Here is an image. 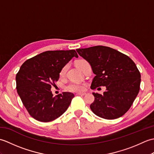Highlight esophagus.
Listing matches in <instances>:
<instances>
[{
    "mask_svg": "<svg viewBox=\"0 0 154 154\" xmlns=\"http://www.w3.org/2000/svg\"><path fill=\"white\" fill-rule=\"evenodd\" d=\"M86 93H78L76 94V95H85Z\"/></svg>",
    "mask_w": 154,
    "mask_h": 154,
    "instance_id": "34e87169",
    "label": "esophagus"
}]
</instances>
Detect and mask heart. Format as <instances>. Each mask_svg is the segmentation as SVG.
Instances as JSON below:
<instances>
[{
	"label": "heart",
	"instance_id": "b5f03b06",
	"mask_svg": "<svg viewBox=\"0 0 154 154\" xmlns=\"http://www.w3.org/2000/svg\"><path fill=\"white\" fill-rule=\"evenodd\" d=\"M87 61L85 60H80L76 61L75 65L81 71H82V69L84 64L87 63ZM67 65H65L63 68L61 69V70L60 73V75L61 77H63V75L65 74V72L67 70ZM85 89V85L81 83H71L68 85L67 86V89L71 92H80V91H83Z\"/></svg>",
	"mask_w": 154,
	"mask_h": 154
}]
</instances>
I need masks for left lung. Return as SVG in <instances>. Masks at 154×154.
Listing matches in <instances>:
<instances>
[{"label":"left lung","instance_id":"obj_1","mask_svg":"<svg viewBox=\"0 0 154 154\" xmlns=\"http://www.w3.org/2000/svg\"><path fill=\"white\" fill-rule=\"evenodd\" d=\"M77 53L90 63L94 74L91 88L105 86L103 94L93 93L91 110L104 119H116L131 107L140 91L141 75L126 55L109 47L97 45L77 49Z\"/></svg>","mask_w":154,"mask_h":154}]
</instances>
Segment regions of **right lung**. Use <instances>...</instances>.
Wrapping results in <instances>:
<instances>
[{
  "label": "right lung",
  "mask_w": 154,
  "mask_h": 154,
  "mask_svg": "<svg viewBox=\"0 0 154 154\" xmlns=\"http://www.w3.org/2000/svg\"><path fill=\"white\" fill-rule=\"evenodd\" d=\"M73 57L75 50L46 51L26 61L16 74V89L30 115L40 122L54 120L63 114L74 94L63 92L54 97L51 85Z\"/></svg>",
  "instance_id": "1"
}]
</instances>
